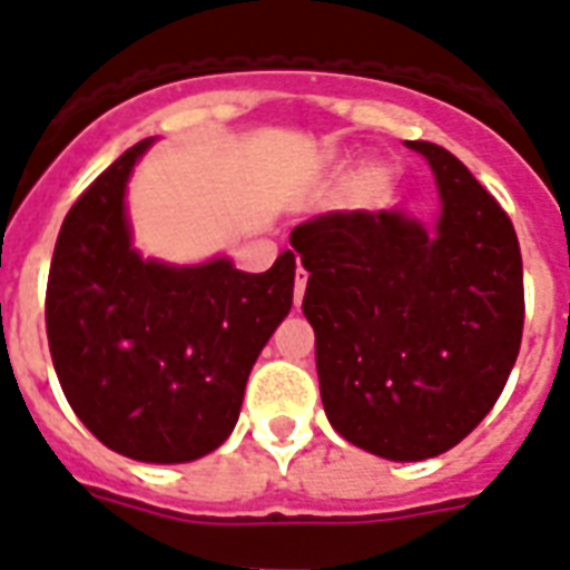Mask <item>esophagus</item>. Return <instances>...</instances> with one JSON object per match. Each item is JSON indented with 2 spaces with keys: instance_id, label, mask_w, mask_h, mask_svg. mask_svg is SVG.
<instances>
[{
  "instance_id": "1",
  "label": "esophagus",
  "mask_w": 570,
  "mask_h": 570,
  "mask_svg": "<svg viewBox=\"0 0 570 570\" xmlns=\"http://www.w3.org/2000/svg\"><path fill=\"white\" fill-rule=\"evenodd\" d=\"M306 282H308V273L303 271V267H297V273H294V306H299V303H303V294H306Z\"/></svg>"
}]
</instances>
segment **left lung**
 Masks as SVG:
<instances>
[{
    "instance_id": "left-lung-1",
    "label": "left lung",
    "mask_w": 570,
    "mask_h": 570,
    "mask_svg": "<svg viewBox=\"0 0 570 570\" xmlns=\"http://www.w3.org/2000/svg\"><path fill=\"white\" fill-rule=\"evenodd\" d=\"M434 232L401 214H324L291 246L330 425L390 461L458 445L500 399L523 335V262L509 214L434 142Z\"/></svg>"
}]
</instances>
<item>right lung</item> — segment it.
I'll list each match as a JSON object with an SVG mask.
<instances>
[{
    "instance_id": "obj_1",
    "label": "right lung",
    "mask_w": 570,
    "mask_h": 570,
    "mask_svg": "<svg viewBox=\"0 0 570 570\" xmlns=\"http://www.w3.org/2000/svg\"><path fill=\"white\" fill-rule=\"evenodd\" d=\"M151 139L118 157L61 223L47 279V338L61 392L112 452L184 464L232 434L255 360L294 303V253L267 273L216 258L142 262L125 187Z\"/></svg>"
}]
</instances>
